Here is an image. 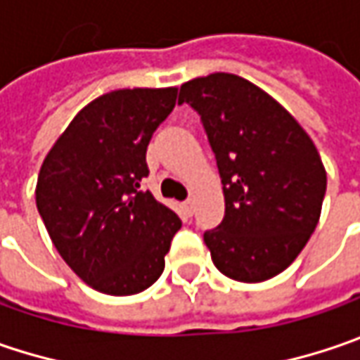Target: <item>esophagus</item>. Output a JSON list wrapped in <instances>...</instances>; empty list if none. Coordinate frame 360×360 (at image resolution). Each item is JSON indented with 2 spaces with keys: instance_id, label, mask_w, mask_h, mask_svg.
Listing matches in <instances>:
<instances>
[{
  "instance_id": "34e87169",
  "label": "esophagus",
  "mask_w": 360,
  "mask_h": 360,
  "mask_svg": "<svg viewBox=\"0 0 360 360\" xmlns=\"http://www.w3.org/2000/svg\"><path fill=\"white\" fill-rule=\"evenodd\" d=\"M183 210L187 215H193V210H195V201L193 199H187V201H183Z\"/></svg>"
}]
</instances>
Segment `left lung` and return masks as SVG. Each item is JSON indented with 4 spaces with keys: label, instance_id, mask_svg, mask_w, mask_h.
Segmentation results:
<instances>
[{
    "label": "left lung",
    "instance_id": "left-lung-1",
    "mask_svg": "<svg viewBox=\"0 0 360 360\" xmlns=\"http://www.w3.org/2000/svg\"><path fill=\"white\" fill-rule=\"evenodd\" d=\"M201 117L226 197V215L203 233L215 268L238 282L284 272L312 236L326 171L288 110L236 74L185 82L179 104Z\"/></svg>",
    "mask_w": 360,
    "mask_h": 360
}]
</instances>
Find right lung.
<instances>
[{"instance_id": "add662e5", "label": "right lung", "mask_w": 360, "mask_h": 360, "mask_svg": "<svg viewBox=\"0 0 360 360\" xmlns=\"http://www.w3.org/2000/svg\"><path fill=\"white\" fill-rule=\"evenodd\" d=\"M177 88H124L86 104L46 155L36 205L58 254L110 296L147 290L165 270L181 219L141 181L147 147Z\"/></svg>"}]
</instances>
